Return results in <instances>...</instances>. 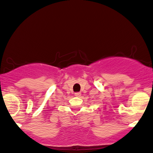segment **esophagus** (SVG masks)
<instances>
[{"instance_id":"esophagus-1","label":"esophagus","mask_w":153,"mask_h":153,"mask_svg":"<svg viewBox=\"0 0 153 153\" xmlns=\"http://www.w3.org/2000/svg\"><path fill=\"white\" fill-rule=\"evenodd\" d=\"M81 95V93L80 92H75V97H80V96Z\"/></svg>"}]
</instances>
